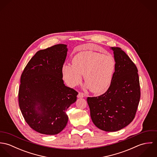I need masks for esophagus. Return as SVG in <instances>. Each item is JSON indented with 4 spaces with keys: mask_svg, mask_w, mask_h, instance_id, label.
I'll list each match as a JSON object with an SVG mask.
<instances>
[{
    "mask_svg": "<svg viewBox=\"0 0 157 157\" xmlns=\"http://www.w3.org/2000/svg\"><path fill=\"white\" fill-rule=\"evenodd\" d=\"M85 97V95L82 92H78V95H77V97L78 98H83V97Z\"/></svg>",
    "mask_w": 157,
    "mask_h": 157,
    "instance_id": "obj_1",
    "label": "esophagus"
}]
</instances>
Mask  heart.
<instances>
[{
  "label": "heart",
  "mask_w": 157,
  "mask_h": 157,
  "mask_svg": "<svg viewBox=\"0 0 157 157\" xmlns=\"http://www.w3.org/2000/svg\"><path fill=\"white\" fill-rule=\"evenodd\" d=\"M115 69V60L112 55L85 51L74 56L72 65L64 64L62 73L70 87L77 85L83 74L85 88L96 94H102L111 85Z\"/></svg>",
  "instance_id": "1"
}]
</instances>
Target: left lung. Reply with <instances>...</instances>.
Masks as SVG:
<instances>
[{"instance_id":"8db88e82","label":"left lung","mask_w":157,"mask_h":157,"mask_svg":"<svg viewBox=\"0 0 157 157\" xmlns=\"http://www.w3.org/2000/svg\"><path fill=\"white\" fill-rule=\"evenodd\" d=\"M115 60L112 82L107 91L88 97L90 117L100 129L115 132L129 124L135 118L140 98L138 69L120 48L111 47Z\"/></svg>"}]
</instances>
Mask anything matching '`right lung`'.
<instances>
[{"instance_id":"1","label":"right lung","mask_w":157,"mask_h":157,"mask_svg":"<svg viewBox=\"0 0 157 157\" xmlns=\"http://www.w3.org/2000/svg\"><path fill=\"white\" fill-rule=\"evenodd\" d=\"M67 45L58 44L37 51L23 71L19 103L28 124L40 134L56 135L67 126V108L78 92L65 85L62 68Z\"/></svg>"}]
</instances>
